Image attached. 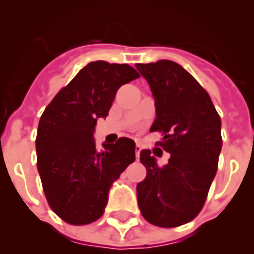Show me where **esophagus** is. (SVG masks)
<instances>
[{
	"label": "esophagus",
	"mask_w": 254,
	"mask_h": 254,
	"mask_svg": "<svg viewBox=\"0 0 254 254\" xmlns=\"http://www.w3.org/2000/svg\"><path fill=\"white\" fill-rule=\"evenodd\" d=\"M135 150H136V158H137V159H138V158H140V151H141V146H140V145H136V149H135Z\"/></svg>",
	"instance_id": "1"
}]
</instances>
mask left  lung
<instances>
[{
  "instance_id": "1",
  "label": "left lung",
  "mask_w": 254,
  "mask_h": 254,
  "mask_svg": "<svg viewBox=\"0 0 254 254\" xmlns=\"http://www.w3.org/2000/svg\"><path fill=\"white\" fill-rule=\"evenodd\" d=\"M136 68L155 101L150 132H163L159 145L171 154L159 167L149 149L140 153L146 177L136 188L138 208L150 224L176 227L194 220L207 199L222 148L221 118L207 91L177 63L158 60Z\"/></svg>"
}]
</instances>
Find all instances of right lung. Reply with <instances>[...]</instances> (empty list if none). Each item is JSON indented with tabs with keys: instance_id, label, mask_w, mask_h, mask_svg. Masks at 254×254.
Segmentation results:
<instances>
[{
	"instance_id": "add662e5",
	"label": "right lung",
	"mask_w": 254,
	"mask_h": 254,
	"mask_svg": "<svg viewBox=\"0 0 254 254\" xmlns=\"http://www.w3.org/2000/svg\"><path fill=\"white\" fill-rule=\"evenodd\" d=\"M140 77L127 64L97 60L78 71L47 105L38 123L37 168L50 207L70 225L103 216L110 188L135 162V141L121 137L97 151L94 132L117 91Z\"/></svg>"
}]
</instances>
